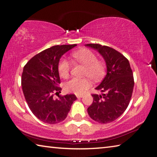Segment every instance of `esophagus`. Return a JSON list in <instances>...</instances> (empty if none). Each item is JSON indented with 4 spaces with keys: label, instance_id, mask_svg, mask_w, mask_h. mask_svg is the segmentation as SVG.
<instances>
[{
    "label": "esophagus",
    "instance_id": "esophagus-1",
    "mask_svg": "<svg viewBox=\"0 0 157 157\" xmlns=\"http://www.w3.org/2000/svg\"><path fill=\"white\" fill-rule=\"evenodd\" d=\"M76 96H77V98H82V97H83V95H77Z\"/></svg>",
    "mask_w": 157,
    "mask_h": 157
}]
</instances>
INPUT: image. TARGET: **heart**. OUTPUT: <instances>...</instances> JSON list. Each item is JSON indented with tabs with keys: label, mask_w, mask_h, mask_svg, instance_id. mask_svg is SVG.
<instances>
[{
	"label": "heart",
	"mask_w": 157,
	"mask_h": 157,
	"mask_svg": "<svg viewBox=\"0 0 157 157\" xmlns=\"http://www.w3.org/2000/svg\"><path fill=\"white\" fill-rule=\"evenodd\" d=\"M72 59L86 67L84 76H87L94 81H98L103 76L105 66L103 62L97 60V56L93 52L87 49H82L74 52L71 54ZM71 70L70 62L63 59L59 65V72L62 78H66L69 75ZM91 86L88 79L73 78L65 84L64 88L68 93L82 94Z\"/></svg>",
	"instance_id": "obj_1"
}]
</instances>
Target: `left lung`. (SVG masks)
<instances>
[{"label": "left lung", "instance_id": "left-lung-1", "mask_svg": "<svg viewBox=\"0 0 157 157\" xmlns=\"http://www.w3.org/2000/svg\"><path fill=\"white\" fill-rule=\"evenodd\" d=\"M100 53L105 61L107 74L96 89L102 95L92 94L93 103L87 109L93 120L101 124L110 123L126 110L132 96L134 79L128 60L110 47L99 44H86Z\"/></svg>", "mask_w": 157, "mask_h": 157}]
</instances>
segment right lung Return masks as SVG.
Segmentation results:
<instances>
[{"mask_svg": "<svg viewBox=\"0 0 157 157\" xmlns=\"http://www.w3.org/2000/svg\"><path fill=\"white\" fill-rule=\"evenodd\" d=\"M75 46L52 47L34 56L24 67L21 86L25 99L34 115L44 123L55 124L63 121L77 99L75 94L59 95L61 91L59 86V60ZM54 94L58 98L54 99Z\"/></svg>", "mask_w": 157, "mask_h": 157, "instance_id": "obj_1", "label": "right lung"}]
</instances>
